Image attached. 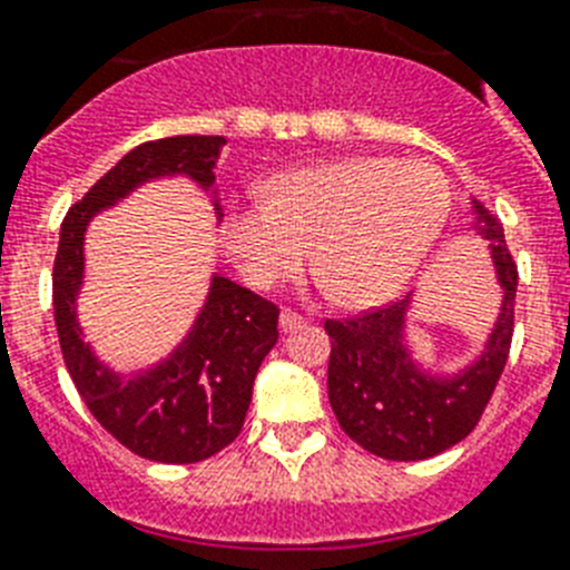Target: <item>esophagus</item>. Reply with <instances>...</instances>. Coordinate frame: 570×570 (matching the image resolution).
I'll list each match as a JSON object with an SVG mask.
<instances>
[{
  "mask_svg": "<svg viewBox=\"0 0 570 570\" xmlns=\"http://www.w3.org/2000/svg\"><path fill=\"white\" fill-rule=\"evenodd\" d=\"M279 326H282V332H291V328L305 326V317H303V314L291 312V308H285V312L279 314Z\"/></svg>",
  "mask_w": 570,
  "mask_h": 570,
  "instance_id": "obj_1",
  "label": "esophagus"
}]
</instances>
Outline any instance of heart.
<instances>
[{"label":"heart","mask_w":570,"mask_h":570,"mask_svg":"<svg viewBox=\"0 0 570 570\" xmlns=\"http://www.w3.org/2000/svg\"><path fill=\"white\" fill-rule=\"evenodd\" d=\"M449 215V183L422 159L350 157L276 174L267 204L227 215V250L262 291L312 256L341 305L384 303L420 271Z\"/></svg>","instance_id":"obj_1"}]
</instances>
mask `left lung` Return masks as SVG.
<instances>
[{"instance_id":"1","label":"left lung","mask_w":570,"mask_h":570,"mask_svg":"<svg viewBox=\"0 0 570 570\" xmlns=\"http://www.w3.org/2000/svg\"><path fill=\"white\" fill-rule=\"evenodd\" d=\"M478 229L492 242V262L504 291L501 314L474 364L454 375H428L404 346L411 296L355 317L326 320L332 337L328 402L350 440L384 460H428L458 445L481 422L507 366L515 320L519 267L507 250L504 229L481 204Z\"/></svg>"}]
</instances>
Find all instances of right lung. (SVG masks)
Returning <instances> with one entry per match:
<instances>
[{"mask_svg": "<svg viewBox=\"0 0 570 570\" xmlns=\"http://www.w3.org/2000/svg\"><path fill=\"white\" fill-rule=\"evenodd\" d=\"M224 142V136H168L136 145L72 204L60 227L51 299L66 370L101 428L125 449L157 463H200L242 434L258 366L279 341V308L224 276H212L195 326L163 364L136 375L112 373L83 343L75 314L83 282V233L92 215L157 177L186 174L212 189V168ZM215 212L220 218L218 200Z\"/></svg>", "mask_w": 570, "mask_h": 570, "instance_id": "1", "label": "right lung"}]
</instances>
